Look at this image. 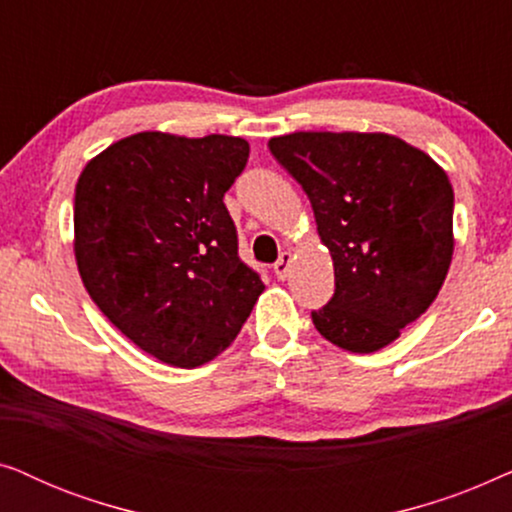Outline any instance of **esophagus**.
<instances>
[{"label": "esophagus", "instance_id": "obj_1", "mask_svg": "<svg viewBox=\"0 0 512 512\" xmlns=\"http://www.w3.org/2000/svg\"><path fill=\"white\" fill-rule=\"evenodd\" d=\"M291 263H293V256L289 254V251H284V254L279 256V261L275 263V275H277L279 279H286V277H289Z\"/></svg>", "mask_w": 512, "mask_h": 512}]
</instances>
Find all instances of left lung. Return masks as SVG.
<instances>
[{"label": "left lung", "instance_id": "1", "mask_svg": "<svg viewBox=\"0 0 512 512\" xmlns=\"http://www.w3.org/2000/svg\"><path fill=\"white\" fill-rule=\"evenodd\" d=\"M270 153L303 186L335 293L312 312L328 342L387 347L436 300L452 263L454 191L422 149L384 132H291Z\"/></svg>", "mask_w": 512, "mask_h": 512}]
</instances>
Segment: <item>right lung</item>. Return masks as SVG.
<instances>
[{"label": "right lung", "mask_w": 512, "mask_h": 512, "mask_svg": "<svg viewBox=\"0 0 512 512\" xmlns=\"http://www.w3.org/2000/svg\"><path fill=\"white\" fill-rule=\"evenodd\" d=\"M249 158L242 137L137 132L83 167L74 256L104 317L177 368L212 361L265 284L237 256L223 195Z\"/></svg>", "instance_id": "right-lung-1"}]
</instances>
